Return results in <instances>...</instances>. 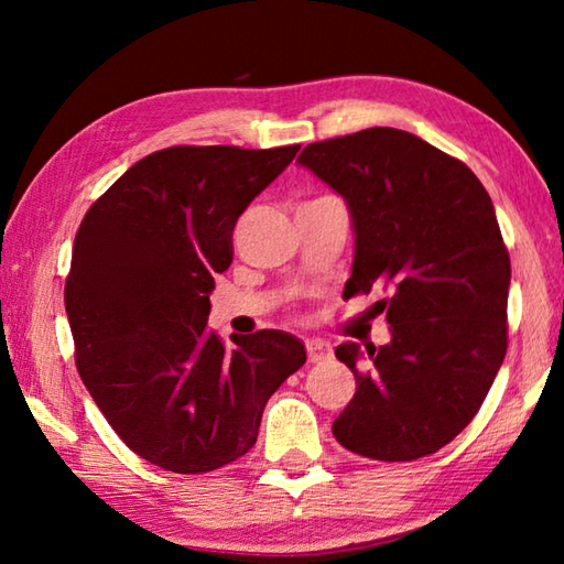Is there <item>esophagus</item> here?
I'll return each mask as SVG.
<instances>
[{
    "mask_svg": "<svg viewBox=\"0 0 564 564\" xmlns=\"http://www.w3.org/2000/svg\"><path fill=\"white\" fill-rule=\"evenodd\" d=\"M305 350H308V360L311 362H326L333 356V348L328 340H321V338H308L305 340Z\"/></svg>",
    "mask_w": 564,
    "mask_h": 564,
    "instance_id": "34e87169",
    "label": "esophagus"
}]
</instances>
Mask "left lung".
Segmentation results:
<instances>
[{"instance_id":"obj_1","label":"left lung","mask_w":564,"mask_h":564,"mask_svg":"<svg viewBox=\"0 0 564 564\" xmlns=\"http://www.w3.org/2000/svg\"><path fill=\"white\" fill-rule=\"evenodd\" d=\"M299 164L350 212L343 299L390 293L373 305L390 343L336 348L356 395L333 435L383 463L437 453L480 410L508 350L510 256L488 191L463 161L390 127L316 141Z\"/></svg>"}]
</instances>
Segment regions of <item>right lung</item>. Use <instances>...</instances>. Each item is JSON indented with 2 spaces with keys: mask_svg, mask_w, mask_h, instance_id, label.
<instances>
[{
  "mask_svg": "<svg viewBox=\"0 0 564 564\" xmlns=\"http://www.w3.org/2000/svg\"><path fill=\"white\" fill-rule=\"evenodd\" d=\"M171 147L113 181L74 238L64 285L76 368L133 453L171 473H212L256 445L263 408L305 362L285 330L206 328L234 226L299 154Z\"/></svg>",
  "mask_w": 564,
  "mask_h": 564,
  "instance_id": "obj_1",
  "label": "right lung"
}]
</instances>
